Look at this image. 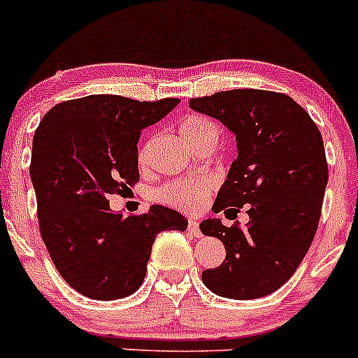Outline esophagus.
Segmentation results:
<instances>
[{
  "instance_id": "obj_1",
  "label": "esophagus",
  "mask_w": 358,
  "mask_h": 358,
  "mask_svg": "<svg viewBox=\"0 0 358 358\" xmlns=\"http://www.w3.org/2000/svg\"><path fill=\"white\" fill-rule=\"evenodd\" d=\"M187 231H189V234L194 236V238H201V236H203V232H201L199 229V222H197L196 218H190L189 224H187Z\"/></svg>"
}]
</instances>
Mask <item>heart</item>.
<instances>
[{
  "label": "heart",
  "instance_id": "heart-1",
  "mask_svg": "<svg viewBox=\"0 0 358 358\" xmlns=\"http://www.w3.org/2000/svg\"><path fill=\"white\" fill-rule=\"evenodd\" d=\"M178 131L190 147L197 148L206 143H217L218 131L208 119L201 115H185L180 119ZM143 161V150L140 152ZM213 189L210 178H178L164 183L155 190V199L183 211H197L204 206Z\"/></svg>",
  "mask_w": 358,
  "mask_h": 358
}]
</instances>
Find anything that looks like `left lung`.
Listing matches in <instances>:
<instances>
[{
  "label": "left lung",
  "mask_w": 358,
  "mask_h": 358,
  "mask_svg": "<svg viewBox=\"0 0 358 358\" xmlns=\"http://www.w3.org/2000/svg\"><path fill=\"white\" fill-rule=\"evenodd\" d=\"M189 106L236 136L238 157L213 211L248 206L250 217L243 229L220 218L201 222L203 234L225 246V260L203 271V283L227 299L273 294L303 262L320 220L329 178L320 131L303 106L280 92L234 89L190 99Z\"/></svg>",
  "instance_id": "8db88e82"
}]
</instances>
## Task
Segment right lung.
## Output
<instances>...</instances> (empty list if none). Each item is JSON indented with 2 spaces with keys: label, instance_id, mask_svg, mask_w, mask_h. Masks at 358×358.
I'll return each instance as SVG.
<instances>
[{
  "label": "right lung",
  "instance_id": "right-lung-1",
  "mask_svg": "<svg viewBox=\"0 0 358 358\" xmlns=\"http://www.w3.org/2000/svg\"><path fill=\"white\" fill-rule=\"evenodd\" d=\"M180 103L92 94L62 101L33 140L31 182L50 259L82 296L113 301L140 289L161 231H185L187 218L154 204L143 215L110 210L108 197L140 180L138 140Z\"/></svg>",
  "mask_w": 358,
  "mask_h": 358
}]
</instances>
